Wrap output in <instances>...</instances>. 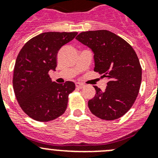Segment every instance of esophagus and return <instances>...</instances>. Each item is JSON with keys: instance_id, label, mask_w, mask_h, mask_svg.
Returning <instances> with one entry per match:
<instances>
[{"instance_id": "obj_1", "label": "esophagus", "mask_w": 158, "mask_h": 158, "mask_svg": "<svg viewBox=\"0 0 158 158\" xmlns=\"http://www.w3.org/2000/svg\"><path fill=\"white\" fill-rule=\"evenodd\" d=\"M75 85H76V87H77L78 89H81V88H83L84 85H85L84 84L81 83V82H76Z\"/></svg>"}]
</instances>
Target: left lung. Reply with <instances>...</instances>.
<instances>
[{"instance_id": "left-lung-1", "label": "left lung", "mask_w": 158, "mask_h": 158, "mask_svg": "<svg viewBox=\"0 0 158 158\" xmlns=\"http://www.w3.org/2000/svg\"><path fill=\"white\" fill-rule=\"evenodd\" d=\"M76 40L93 52L94 71L108 79L104 91L94 86L89 110L101 119L120 118L132 107L140 89L142 68L136 53L123 39L107 30L81 32Z\"/></svg>"}]
</instances>
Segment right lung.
<instances>
[{"label": "right lung", "mask_w": 158, "mask_h": 158, "mask_svg": "<svg viewBox=\"0 0 158 158\" xmlns=\"http://www.w3.org/2000/svg\"><path fill=\"white\" fill-rule=\"evenodd\" d=\"M77 32H44L25 43L14 67V93L19 106L29 117L40 121L54 120L66 110L68 96L75 84H58L49 76L55 70L61 47Z\"/></svg>", "instance_id": "1"}]
</instances>
